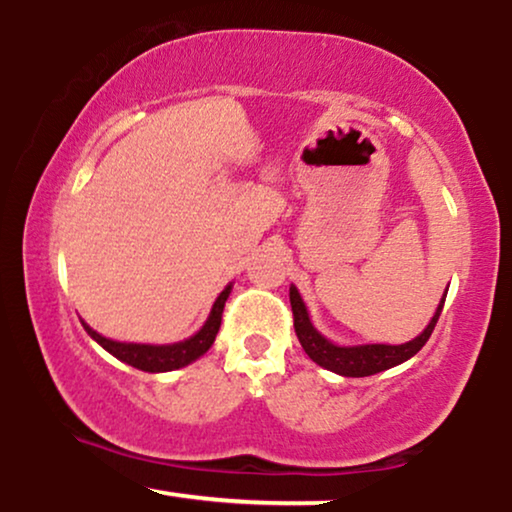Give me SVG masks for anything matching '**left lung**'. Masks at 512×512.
<instances>
[{
  "label": "left lung",
  "mask_w": 512,
  "mask_h": 512,
  "mask_svg": "<svg viewBox=\"0 0 512 512\" xmlns=\"http://www.w3.org/2000/svg\"><path fill=\"white\" fill-rule=\"evenodd\" d=\"M447 296V294H444ZM444 296L440 305H437L433 320L428 322V327L418 334L414 341L402 343V345H386V343H367V345H336L331 343L329 338H324L320 331L313 327L310 322L308 308H305L301 294L291 284L289 289V301L291 310H294V329L298 341H301L303 350L313 362L320 364V367L334 371L338 376H371L378 374V371H386L390 367H397V364L407 362L409 357H414L418 350L426 345V341L433 334L437 320H440Z\"/></svg>",
  "instance_id": "obj_1"
}]
</instances>
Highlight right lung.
<instances>
[{"instance_id":"right-lung-1","label":"right lung","mask_w":512,"mask_h":512,"mask_svg":"<svg viewBox=\"0 0 512 512\" xmlns=\"http://www.w3.org/2000/svg\"><path fill=\"white\" fill-rule=\"evenodd\" d=\"M230 289H232V284H228V287L218 294V298L214 301V308H211V313L207 317V322H204V327L199 329L195 336L185 338V341L171 343V345L119 343V341H112V338L101 336L86 322H82V324H84L86 334L94 338L98 345H103L110 355H115L117 360L131 364V367H136L141 371H150V374H159V371H174V369L188 367L190 362H195L197 357H202L204 353H207V350L211 348V343L216 341V334H218V329H221L223 308H225V301H228V296H230Z\"/></svg>"}]
</instances>
